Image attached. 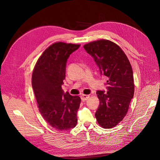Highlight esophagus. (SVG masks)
I'll use <instances>...</instances> for the list:
<instances>
[{"label":"esophagus","instance_id":"obj_1","mask_svg":"<svg viewBox=\"0 0 160 160\" xmlns=\"http://www.w3.org/2000/svg\"><path fill=\"white\" fill-rule=\"evenodd\" d=\"M89 98V95H82L81 96V98L83 100V101H85V100H87Z\"/></svg>","mask_w":160,"mask_h":160}]
</instances>
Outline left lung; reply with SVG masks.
<instances>
[{"label":"left lung","instance_id":"1","mask_svg":"<svg viewBox=\"0 0 160 160\" xmlns=\"http://www.w3.org/2000/svg\"><path fill=\"white\" fill-rule=\"evenodd\" d=\"M83 48L94 58L100 74L108 78V91H97L100 104L95 113L96 119L101 127L113 128L124 118L133 97L131 64L120 47L111 41H92Z\"/></svg>","mask_w":160,"mask_h":160}]
</instances>
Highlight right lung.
Returning <instances> with one entry per match:
<instances>
[{"instance_id": "1", "label": "right lung", "mask_w": 160, "mask_h": 160, "mask_svg": "<svg viewBox=\"0 0 160 160\" xmlns=\"http://www.w3.org/2000/svg\"><path fill=\"white\" fill-rule=\"evenodd\" d=\"M80 45L56 42L49 46L38 59L33 69L32 85L39 111L55 130L67 131L77 124V113L81 99L64 93L66 63L71 54Z\"/></svg>"}]
</instances>
